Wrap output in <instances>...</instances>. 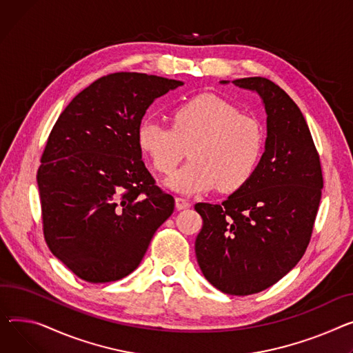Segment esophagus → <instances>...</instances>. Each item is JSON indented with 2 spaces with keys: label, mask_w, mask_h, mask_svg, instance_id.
<instances>
[{
  "label": "esophagus",
  "mask_w": 353,
  "mask_h": 353,
  "mask_svg": "<svg viewBox=\"0 0 353 353\" xmlns=\"http://www.w3.org/2000/svg\"><path fill=\"white\" fill-rule=\"evenodd\" d=\"M192 205V203L184 199V197H176V208L177 210H184V208H189Z\"/></svg>",
  "instance_id": "34e87169"
}]
</instances>
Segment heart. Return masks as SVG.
Masks as SVG:
<instances>
[{
    "label": "heart",
    "instance_id": "heart-1",
    "mask_svg": "<svg viewBox=\"0 0 353 353\" xmlns=\"http://www.w3.org/2000/svg\"><path fill=\"white\" fill-rule=\"evenodd\" d=\"M169 119L170 126L140 122L137 145L161 174H170L189 149L192 160L168 180L173 190L196 194L217 185L234 192L255 173L265 145L256 117L216 95H200L176 106Z\"/></svg>",
    "mask_w": 353,
    "mask_h": 353
}]
</instances>
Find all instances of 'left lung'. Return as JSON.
<instances>
[{"instance_id":"8db88e82","label":"left lung","mask_w":353,"mask_h":353,"mask_svg":"<svg viewBox=\"0 0 353 353\" xmlns=\"http://www.w3.org/2000/svg\"><path fill=\"white\" fill-rule=\"evenodd\" d=\"M256 90L267 112L265 152L252 177L221 204L197 203V263L228 295L267 290L307 251L323 177L311 132L288 93L263 77L232 81Z\"/></svg>"}]
</instances>
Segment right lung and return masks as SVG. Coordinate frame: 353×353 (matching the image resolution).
<instances>
[{"label": "right lung", "instance_id": "1", "mask_svg": "<svg viewBox=\"0 0 353 353\" xmlns=\"http://www.w3.org/2000/svg\"><path fill=\"white\" fill-rule=\"evenodd\" d=\"M183 85L114 72L70 101L54 125L37 180L46 245L92 284L137 268L156 230L174 210L146 169L137 128L152 102Z\"/></svg>", "mask_w": 353, "mask_h": 353}]
</instances>
